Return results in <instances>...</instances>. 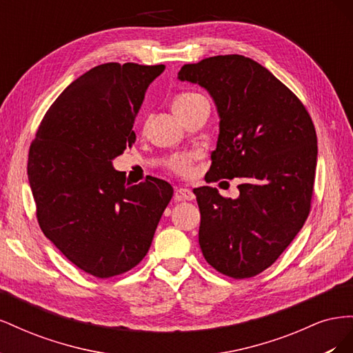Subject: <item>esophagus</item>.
<instances>
[{"label":"esophagus","mask_w":353,"mask_h":353,"mask_svg":"<svg viewBox=\"0 0 353 353\" xmlns=\"http://www.w3.org/2000/svg\"><path fill=\"white\" fill-rule=\"evenodd\" d=\"M196 196L191 190L188 188H176L175 190V200L183 201V200H194Z\"/></svg>","instance_id":"obj_1"}]
</instances>
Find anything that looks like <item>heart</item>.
Instances as JSON below:
<instances>
[{
    "instance_id": "heart-1",
    "label": "heart",
    "mask_w": 353,
    "mask_h": 353,
    "mask_svg": "<svg viewBox=\"0 0 353 353\" xmlns=\"http://www.w3.org/2000/svg\"><path fill=\"white\" fill-rule=\"evenodd\" d=\"M196 94H183L178 95V97L174 100V105H178L181 103H184L190 99H193ZM193 160H194V154L191 153H185V154H176L172 159L169 160V168L174 170L176 175H183L187 176L191 174V169H193Z\"/></svg>"
}]
</instances>
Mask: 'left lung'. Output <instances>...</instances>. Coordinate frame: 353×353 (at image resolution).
Masks as SVG:
<instances>
[{
    "mask_svg": "<svg viewBox=\"0 0 353 353\" xmlns=\"http://www.w3.org/2000/svg\"><path fill=\"white\" fill-rule=\"evenodd\" d=\"M179 81L205 88L216 105L219 135L208 181L241 178L237 199L194 188L199 244L209 265L232 279L271 266L311 209L316 132L296 95L249 57L215 56L184 65Z\"/></svg>",
    "mask_w": 353,
    "mask_h": 353,
    "instance_id": "left-lung-1",
    "label": "left lung"
}]
</instances>
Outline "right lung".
Segmentation results:
<instances>
[{"label":"right lung","instance_id":"right-lung-1","mask_svg":"<svg viewBox=\"0 0 353 353\" xmlns=\"http://www.w3.org/2000/svg\"><path fill=\"white\" fill-rule=\"evenodd\" d=\"M163 65L105 63L74 79L42 119L28 160L29 185L46 237L97 279L132 270L150 249L174 188L137 185L113 168L135 141L134 121Z\"/></svg>","mask_w":353,"mask_h":353}]
</instances>
